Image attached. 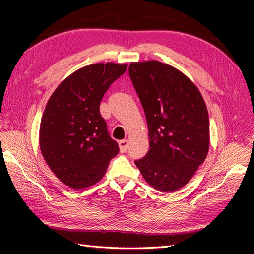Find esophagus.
I'll return each instance as SVG.
<instances>
[{
    "label": "esophagus",
    "instance_id": "esophagus-1",
    "mask_svg": "<svg viewBox=\"0 0 254 254\" xmlns=\"http://www.w3.org/2000/svg\"><path fill=\"white\" fill-rule=\"evenodd\" d=\"M127 145H128V141L127 140H121L119 141V147H120V151L122 153L127 151Z\"/></svg>",
    "mask_w": 254,
    "mask_h": 254
}]
</instances>
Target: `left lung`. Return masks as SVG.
Wrapping results in <instances>:
<instances>
[{"label":"left lung","mask_w":254,"mask_h":254,"mask_svg":"<svg viewBox=\"0 0 254 254\" xmlns=\"http://www.w3.org/2000/svg\"><path fill=\"white\" fill-rule=\"evenodd\" d=\"M128 74L149 131L150 149L135 165L157 190H178L208 153L209 120L204 98L186 75L158 60L131 63Z\"/></svg>","instance_id":"obj_1"}]
</instances>
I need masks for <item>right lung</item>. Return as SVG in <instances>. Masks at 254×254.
<instances>
[{
    "instance_id": "add662e5",
    "label": "right lung",
    "mask_w": 254,
    "mask_h": 254,
    "mask_svg": "<svg viewBox=\"0 0 254 254\" xmlns=\"http://www.w3.org/2000/svg\"><path fill=\"white\" fill-rule=\"evenodd\" d=\"M127 67L98 63L80 68L58 85L47 103L40 123V150L50 170L68 187L83 189L100 182L119 153L100 104Z\"/></svg>"
}]
</instances>
